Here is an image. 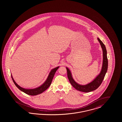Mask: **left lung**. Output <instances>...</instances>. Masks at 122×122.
Returning a JSON list of instances; mask_svg holds the SVG:
<instances>
[{"label":"left lung","instance_id":"obj_1","mask_svg":"<svg viewBox=\"0 0 122 122\" xmlns=\"http://www.w3.org/2000/svg\"><path fill=\"white\" fill-rule=\"evenodd\" d=\"M97 40L99 41L102 50V65L101 72L97 76V77L92 81L85 85L79 84L74 80L71 71L68 68L66 67L67 71V76L70 84L76 89L80 92H89L96 90L102 84L105 75L107 72L108 68V60L107 58V51L106 50V48L103 43L99 38H97Z\"/></svg>","mask_w":122,"mask_h":122}]
</instances>
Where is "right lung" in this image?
I'll return each instance as SVG.
<instances>
[{"instance_id": "obj_1", "label": "right lung", "mask_w": 122, "mask_h": 122, "mask_svg": "<svg viewBox=\"0 0 122 122\" xmlns=\"http://www.w3.org/2000/svg\"><path fill=\"white\" fill-rule=\"evenodd\" d=\"M59 67V66L51 70L45 81L39 87H36V88H34V89H25V88H24L22 87H20L15 82V80H14V79L12 77V75L11 76L12 80L14 82V84L20 90L21 92H23L27 95H30V96H36V95H39L40 94L42 93L45 91H46L48 87H49V86L51 84L53 78L55 74V72L58 69Z\"/></svg>"}]
</instances>
